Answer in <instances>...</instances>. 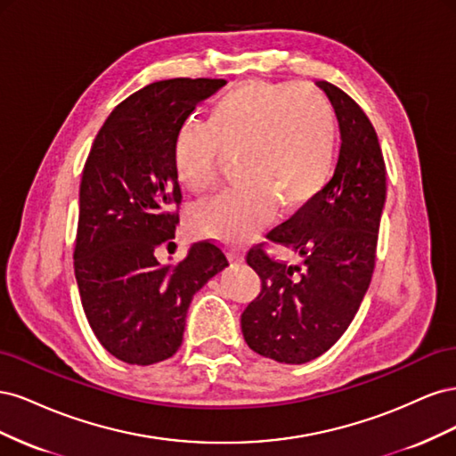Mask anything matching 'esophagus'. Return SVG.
I'll return each mask as SVG.
<instances>
[{
	"mask_svg": "<svg viewBox=\"0 0 456 456\" xmlns=\"http://www.w3.org/2000/svg\"><path fill=\"white\" fill-rule=\"evenodd\" d=\"M230 258H232L233 265H241V262H243V253H241L240 247H230Z\"/></svg>",
	"mask_w": 456,
	"mask_h": 456,
	"instance_id": "esophagus-1",
	"label": "esophagus"
}]
</instances>
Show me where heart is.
<instances>
[{
  "label": "heart",
  "mask_w": 456,
  "mask_h": 456,
  "mask_svg": "<svg viewBox=\"0 0 456 456\" xmlns=\"http://www.w3.org/2000/svg\"><path fill=\"white\" fill-rule=\"evenodd\" d=\"M337 150V118L320 91L253 79L220 94L203 123H183L171 159L178 183L201 194L216 184L223 156L236 154L238 181L198 203L190 224L241 241L262 226L273 201L295 211L320 196L333 178Z\"/></svg>",
  "instance_id": "obj_1"
}]
</instances>
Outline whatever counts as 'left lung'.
Wrapping results in <instances>:
<instances>
[{
    "instance_id": "1",
    "label": "left lung",
    "mask_w": 456,
    "mask_h": 456,
    "mask_svg": "<svg viewBox=\"0 0 456 456\" xmlns=\"http://www.w3.org/2000/svg\"><path fill=\"white\" fill-rule=\"evenodd\" d=\"M317 86L338 119L337 169L320 196L268 233L302 262L273 260L260 245L245 258L262 289L241 314L243 338L256 354L289 365L325 354L360 310L375 270L386 201V165L375 127L342 89L327 81Z\"/></svg>"
}]
</instances>
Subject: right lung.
Instances as JSON below:
<instances>
[{
  "instance_id": "right-lung-1",
  "label": "right lung",
  "mask_w": 456,
  "mask_h": 456,
  "mask_svg": "<svg viewBox=\"0 0 456 456\" xmlns=\"http://www.w3.org/2000/svg\"><path fill=\"white\" fill-rule=\"evenodd\" d=\"M224 79L156 81L118 104L91 146L79 184L74 272L94 337L118 360L151 365L183 344L190 302L228 266L198 241L178 265L156 251L173 243L183 194L171 146L176 129Z\"/></svg>"
}]
</instances>
